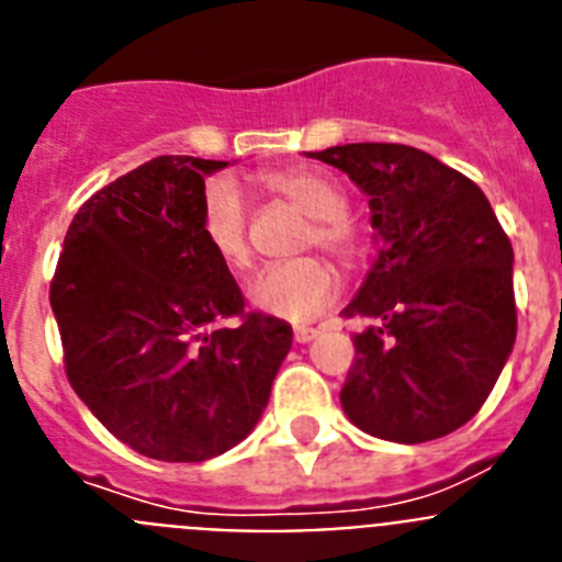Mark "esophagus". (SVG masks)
<instances>
[{"label": "esophagus", "mask_w": 562, "mask_h": 562, "mask_svg": "<svg viewBox=\"0 0 562 562\" xmlns=\"http://www.w3.org/2000/svg\"><path fill=\"white\" fill-rule=\"evenodd\" d=\"M317 335V329L312 326H295V342H310Z\"/></svg>", "instance_id": "34e87169"}]
</instances>
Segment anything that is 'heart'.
Instances as JSON below:
<instances>
[{"label": "heart", "mask_w": 562, "mask_h": 562, "mask_svg": "<svg viewBox=\"0 0 562 562\" xmlns=\"http://www.w3.org/2000/svg\"><path fill=\"white\" fill-rule=\"evenodd\" d=\"M261 186L310 216V231L304 236L306 247H324L340 261H355L360 256V233L346 216V193L335 180L312 168H281L265 173ZM200 231L213 256L227 267L241 270L250 265L247 205L231 180H213L202 191ZM335 270L317 256L267 265L247 284V301L252 310L292 324L317 317L335 301Z\"/></svg>", "instance_id": "b5f03b06"}]
</instances>
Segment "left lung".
Masks as SVG:
<instances>
[{
    "mask_svg": "<svg viewBox=\"0 0 562 562\" xmlns=\"http://www.w3.org/2000/svg\"><path fill=\"white\" fill-rule=\"evenodd\" d=\"M310 157L369 196L380 256L342 317H362L340 405L357 428L419 445L459 430L515 346L513 245L473 180L400 143Z\"/></svg>",
    "mask_w": 562,
    "mask_h": 562,
    "instance_id": "1",
    "label": "left lung"
}]
</instances>
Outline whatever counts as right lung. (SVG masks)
<instances>
[{
    "instance_id": "add662e5",
    "label": "right lung",
    "mask_w": 562,
    "mask_h": 562,
    "mask_svg": "<svg viewBox=\"0 0 562 562\" xmlns=\"http://www.w3.org/2000/svg\"><path fill=\"white\" fill-rule=\"evenodd\" d=\"M222 160L154 157L92 193L69 225L49 306L64 369L103 428L160 461L236 448L270 402L292 326L245 312L200 231ZM238 316L239 326L221 321Z\"/></svg>"
}]
</instances>
